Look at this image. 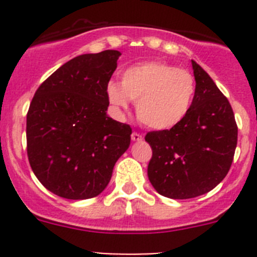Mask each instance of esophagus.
Segmentation results:
<instances>
[{
  "label": "esophagus",
  "instance_id": "34e87169",
  "mask_svg": "<svg viewBox=\"0 0 257 257\" xmlns=\"http://www.w3.org/2000/svg\"><path fill=\"white\" fill-rule=\"evenodd\" d=\"M131 139H133V142H142L144 138H143L142 134L139 133H133V135H131Z\"/></svg>",
  "mask_w": 257,
  "mask_h": 257
}]
</instances>
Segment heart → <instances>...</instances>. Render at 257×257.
Listing matches in <instances>:
<instances>
[{
    "label": "heart",
    "mask_w": 257,
    "mask_h": 257,
    "mask_svg": "<svg viewBox=\"0 0 257 257\" xmlns=\"http://www.w3.org/2000/svg\"><path fill=\"white\" fill-rule=\"evenodd\" d=\"M196 96V81L188 70L163 61H145L122 72L121 85L109 82L106 97L122 110L136 101L140 122L154 130H169L185 119Z\"/></svg>",
    "instance_id": "1"
}]
</instances>
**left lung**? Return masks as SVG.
<instances>
[{
	"label": "left lung",
	"instance_id": "left-lung-1",
	"mask_svg": "<svg viewBox=\"0 0 257 257\" xmlns=\"http://www.w3.org/2000/svg\"><path fill=\"white\" fill-rule=\"evenodd\" d=\"M196 96L189 114L170 130L152 131L148 178L161 196L188 199L221 183L230 169L238 127L234 113L210 76L192 60Z\"/></svg>",
	"mask_w": 257,
	"mask_h": 257
}]
</instances>
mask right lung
<instances>
[{"mask_svg":"<svg viewBox=\"0 0 257 257\" xmlns=\"http://www.w3.org/2000/svg\"><path fill=\"white\" fill-rule=\"evenodd\" d=\"M121 52L83 54L37 88L27 114V153L46 189L67 199L99 196L131 142V127L106 115V86Z\"/></svg>","mask_w":257,"mask_h":257,"instance_id":"obj_1","label":"right lung"}]
</instances>
